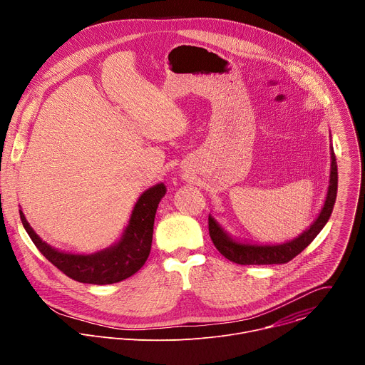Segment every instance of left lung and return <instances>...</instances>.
I'll list each match as a JSON object with an SVG mask.
<instances>
[{
  "label": "left lung",
  "instance_id": "8db88e82",
  "mask_svg": "<svg viewBox=\"0 0 365 365\" xmlns=\"http://www.w3.org/2000/svg\"><path fill=\"white\" fill-rule=\"evenodd\" d=\"M331 175H329V186L327 199L324 203V207L315 222L312 224L306 231H303L297 238L283 242V244H272V245H258V244H247V242H238L232 240L222 227L210 215L207 218V224H210V235L217 247V250L228 258L230 262L250 266V264H284L290 259H293L297 254H300L315 237L322 231V228L327 225L334 205L336 199V190H338V168H336V159L334 148L331 147Z\"/></svg>",
  "mask_w": 365,
  "mask_h": 365
}]
</instances>
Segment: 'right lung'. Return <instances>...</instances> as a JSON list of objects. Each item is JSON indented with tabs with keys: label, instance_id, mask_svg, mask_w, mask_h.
<instances>
[{
	"label": "right lung",
	"instance_id": "right-lung-1",
	"mask_svg": "<svg viewBox=\"0 0 365 365\" xmlns=\"http://www.w3.org/2000/svg\"><path fill=\"white\" fill-rule=\"evenodd\" d=\"M165 193L163 183L147 189L138 197L120 241L107 250L88 255L63 252L50 247L33 231L21 210L20 218L37 250L68 277L89 284H111L128 279L144 266L151 250L155 211Z\"/></svg>",
	"mask_w": 365,
	"mask_h": 365
}]
</instances>
